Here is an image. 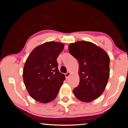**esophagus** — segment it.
Segmentation results:
<instances>
[{
	"mask_svg": "<svg viewBox=\"0 0 128 128\" xmlns=\"http://www.w3.org/2000/svg\"><path fill=\"white\" fill-rule=\"evenodd\" d=\"M70 75V72H68L66 73V74H65V76H66V78H68L69 76Z\"/></svg>",
	"mask_w": 128,
	"mask_h": 128,
	"instance_id": "34e87169",
	"label": "esophagus"
}]
</instances>
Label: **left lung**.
<instances>
[{"instance_id":"obj_1","label":"left lung","mask_w":128,"mask_h":128,"mask_svg":"<svg viewBox=\"0 0 128 128\" xmlns=\"http://www.w3.org/2000/svg\"><path fill=\"white\" fill-rule=\"evenodd\" d=\"M68 50L79 62L80 84L73 90L75 96L88 103L104 91L110 77V57L101 47L88 41L70 43Z\"/></svg>"}]
</instances>
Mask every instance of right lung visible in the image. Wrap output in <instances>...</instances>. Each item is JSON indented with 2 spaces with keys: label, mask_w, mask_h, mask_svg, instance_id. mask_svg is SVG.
<instances>
[{
  "label": "right lung",
  "mask_w": 128,
  "mask_h": 128,
  "mask_svg": "<svg viewBox=\"0 0 128 128\" xmlns=\"http://www.w3.org/2000/svg\"><path fill=\"white\" fill-rule=\"evenodd\" d=\"M64 47L62 43L47 42L36 47L28 57L23 69V80L34 100L47 103L56 98L66 79L59 71L56 60Z\"/></svg>",
  "instance_id": "obj_1"
}]
</instances>
